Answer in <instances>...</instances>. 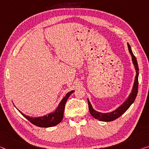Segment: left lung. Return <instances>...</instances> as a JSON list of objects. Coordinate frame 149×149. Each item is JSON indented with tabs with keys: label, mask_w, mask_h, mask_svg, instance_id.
I'll list each match as a JSON object with an SVG mask.
<instances>
[{
	"label": "left lung",
	"mask_w": 149,
	"mask_h": 149,
	"mask_svg": "<svg viewBox=\"0 0 149 149\" xmlns=\"http://www.w3.org/2000/svg\"><path fill=\"white\" fill-rule=\"evenodd\" d=\"M127 46H128V49H129V51L132 57V64H133L134 68H135V70H136V76H135V78H134V84H133V86H132L131 93H130V95L127 98V100H126L120 107H118V108L116 109L114 111L110 112V113H100V112H98L97 111H95V110L93 108L92 104H91L88 98V109H89V111H90L91 114L93 116L94 118L100 121L109 122V121H113L114 120L116 119V118L119 117V116H120L123 113H125V112L127 111V109L130 107V105L133 103L134 100H135V98L136 97L137 93H138V86H139L138 78H139V74L138 63H137L136 57L134 56L133 53H132L131 47H130V46L129 43H127Z\"/></svg>",
	"instance_id": "left-lung-1"
}]
</instances>
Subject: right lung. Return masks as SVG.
<instances>
[{
  "mask_svg": "<svg viewBox=\"0 0 149 149\" xmlns=\"http://www.w3.org/2000/svg\"><path fill=\"white\" fill-rule=\"evenodd\" d=\"M74 91H71L68 92L65 97L61 100L60 103L58 105L56 110L52 113H48L42 116H37V117H33V116H27L20 112L19 109V111L21 113L23 116H24L26 119H28L32 124L35 125L37 127H54L58 123H60L63 118L64 111H65V104L67 102V100L70 97V95L74 93Z\"/></svg>",
  "mask_w": 149,
  "mask_h": 149,
  "instance_id": "obj_1",
  "label": "right lung"
}]
</instances>
